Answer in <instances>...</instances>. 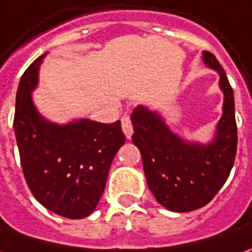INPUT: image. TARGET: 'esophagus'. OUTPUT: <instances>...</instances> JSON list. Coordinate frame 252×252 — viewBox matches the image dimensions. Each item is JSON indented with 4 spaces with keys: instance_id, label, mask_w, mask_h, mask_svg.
Wrapping results in <instances>:
<instances>
[{
    "instance_id": "obj_1",
    "label": "esophagus",
    "mask_w": 252,
    "mask_h": 252,
    "mask_svg": "<svg viewBox=\"0 0 252 252\" xmlns=\"http://www.w3.org/2000/svg\"><path fill=\"white\" fill-rule=\"evenodd\" d=\"M121 126H123V132L126 133V139H131L132 136L133 129H132V124H131V119L128 116H124L121 119Z\"/></svg>"
}]
</instances>
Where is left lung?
<instances>
[{
    "label": "left lung",
    "mask_w": 252,
    "mask_h": 252,
    "mask_svg": "<svg viewBox=\"0 0 252 252\" xmlns=\"http://www.w3.org/2000/svg\"><path fill=\"white\" fill-rule=\"evenodd\" d=\"M203 62L220 74L223 92L222 116L210 143L181 138L146 106H136L131 114L132 142L142 155L149 189L162 207L174 212L194 211L208 204L226 182L237 150L233 90L211 52H203Z\"/></svg>",
    "instance_id": "8db88e82"
}]
</instances>
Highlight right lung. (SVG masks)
<instances>
[{"label":"right lung","instance_id":"right-lung-1","mask_svg":"<svg viewBox=\"0 0 252 252\" xmlns=\"http://www.w3.org/2000/svg\"><path fill=\"white\" fill-rule=\"evenodd\" d=\"M41 55L27 67L16 92L13 119L20 162L32 196L49 211L81 220L96 208L109 169L126 143L121 123L88 119L56 124L44 119L32 102Z\"/></svg>","mask_w":252,"mask_h":252}]
</instances>
